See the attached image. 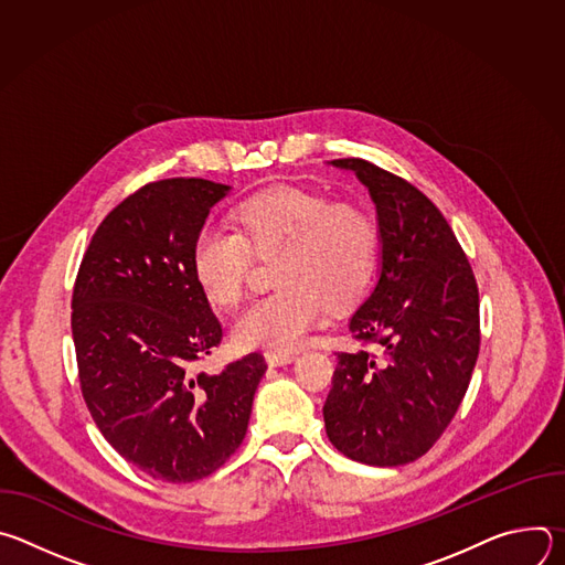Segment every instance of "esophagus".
<instances>
[{"instance_id": "1", "label": "esophagus", "mask_w": 565, "mask_h": 565, "mask_svg": "<svg viewBox=\"0 0 565 565\" xmlns=\"http://www.w3.org/2000/svg\"><path fill=\"white\" fill-rule=\"evenodd\" d=\"M297 355L295 353H288V351H268L266 353V362L270 366H281V364H290Z\"/></svg>"}]
</instances>
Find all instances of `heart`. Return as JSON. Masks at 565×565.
Instances as JSON below:
<instances>
[{
  "instance_id": "1",
  "label": "heart",
  "mask_w": 565,
  "mask_h": 565,
  "mask_svg": "<svg viewBox=\"0 0 565 565\" xmlns=\"http://www.w3.org/2000/svg\"><path fill=\"white\" fill-rule=\"evenodd\" d=\"M232 234L203 230L192 244L190 270L201 295L234 308L246 295L253 259L273 262L277 292L236 319L232 340L246 351H290L327 319L355 306L377 270L380 227L369 207L331 201L324 192L277 185L238 201Z\"/></svg>"
}]
</instances>
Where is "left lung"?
<instances>
[{
	"label": "left lung",
	"mask_w": 565,
	"mask_h": 565,
	"mask_svg": "<svg viewBox=\"0 0 565 565\" xmlns=\"http://www.w3.org/2000/svg\"><path fill=\"white\" fill-rule=\"evenodd\" d=\"M333 166L371 192L382 270L349 324L364 349L338 353L327 436L351 460L407 465L436 445L467 393L480 349L478 286L447 218L418 188L362 158Z\"/></svg>",
	"instance_id": "8db88e82"
}]
</instances>
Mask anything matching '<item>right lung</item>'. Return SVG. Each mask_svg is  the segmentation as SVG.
Segmentation results:
<instances>
[{
    "label": "right lung",
    "instance_id": "add662e5",
    "mask_svg": "<svg viewBox=\"0 0 565 565\" xmlns=\"http://www.w3.org/2000/svg\"><path fill=\"white\" fill-rule=\"evenodd\" d=\"M227 185L153 181L118 203L79 264L71 331L87 409L107 443L151 478L192 482L246 438L262 353L221 373L196 364L223 331L192 279L194 238Z\"/></svg>",
    "mask_w": 565,
    "mask_h": 565
}]
</instances>
